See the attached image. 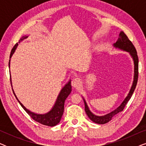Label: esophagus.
Instances as JSON below:
<instances>
[{
    "mask_svg": "<svg viewBox=\"0 0 146 146\" xmlns=\"http://www.w3.org/2000/svg\"><path fill=\"white\" fill-rule=\"evenodd\" d=\"M81 84V80L78 78H75L72 80V86L74 88H78Z\"/></svg>",
    "mask_w": 146,
    "mask_h": 146,
    "instance_id": "esophagus-1",
    "label": "esophagus"
}]
</instances>
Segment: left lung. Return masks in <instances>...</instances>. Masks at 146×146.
<instances>
[{"label": "left lung", "mask_w": 146, "mask_h": 146, "mask_svg": "<svg viewBox=\"0 0 146 146\" xmlns=\"http://www.w3.org/2000/svg\"><path fill=\"white\" fill-rule=\"evenodd\" d=\"M115 47L118 48L119 49L123 50H125L128 52L130 54L131 57L133 58V62H134V78H133V82L132 86L131 88L130 91L127 95V96L125 98V99L123 100V102L121 103V104L117 108V109H115L114 111H111V113H108V114L103 115V116H98L93 114L90 111V110L88 107L87 104L84 100V105H85V111L88 116L92 121H94V123H98V124H104L110 121L111 119V118L114 116L115 115H116L117 113H118L120 111H123V109L125 106V105L127 104V103L128 102L129 99L131 98V96H132L133 92L135 90V87H136L137 82V79H138V57H137V51L135 50V48L132 42L129 40L128 37L126 35L123 33V32H121L120 34L119 35V38L117 39L114 44H113Z\"/></svg>", "instance_id": "obj_1"}]
</instances>
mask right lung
Returning a JSON list of instances; mask_svg holds the SVG:
<instances>
[{
	"label": "right lung",
	"mask_w": 146,
	"mask_h": 146,
	"mask_svg": "<svg viewBox=\"0 0 146 146\" xmlns=\"http://www.w3.org/2000/svg\"><path fill=\"white\" fill-rule=\"evenodd\" d=\"M28 36H23L21 39L20 42L23 40L27 38ZM18 43L16 44L14 46V47L12 49L11 55H10V58L13 55V54L15 52L16 48L17 47ZM10 61V60H9ZM9 65L10 66V62L9 63ZM72 91V86H71V82L69 81V82L66 84L65 85V86L63 88L62 90L58 96L57 100L54 106L52 108V109L50 111H49L48 113H46V114H36V113H35L33 112H31V111H29V110H27L26 108L22 104V103L20 102L18 98L16 96L15 92L13 90L14 94H15L16 98L17 99L18 102H19L20 104L22 107L23 108V109L27 111V113L29 114L30 116H31L32 118H33L34 120H35L37 122H39L42 123V124L48 125V126H54V125H57L58 123L60 122V121L61 117L63 115L64 112V102L66 99L67 98V97L70 94Z\"/></svg>",
	"instance_id": "obj_1"
}]
</instances>
